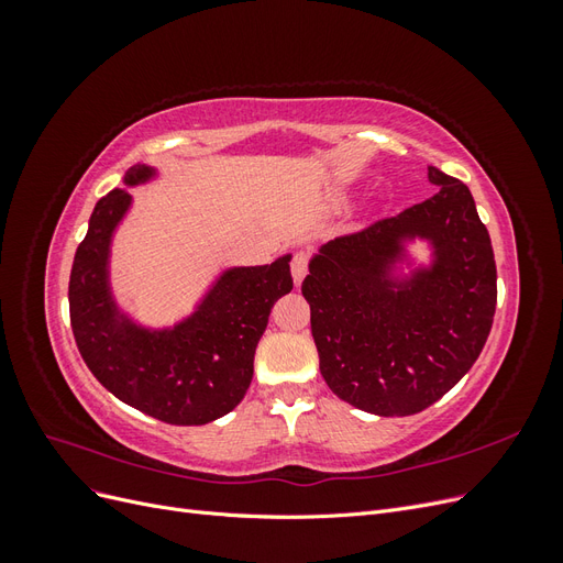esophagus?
<instances>
[{
  "mask_svg": "<svg viewBox=\"0 0 563 563\" xmlns=\"http://www.w3.org/2000/svg\"><path fill=\"white\" fill-rule=\"evenodd\" d=\"M308 267H310V255L305 251H296L294 261H291V275H294L296 284H300L305 279V275H308Z\"/></svg>",
  "mask_w": 563,
  "mask_h": 563,
  "instance_id": "esophagus-1",
  "label": "esophagus"
}]
</instances>
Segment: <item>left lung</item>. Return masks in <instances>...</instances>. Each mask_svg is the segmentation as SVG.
<instances>
[{"label":"left lung","mask_w":563,"mask_h":563,"mask_svg":"<svg viewBox=\"0 0 563 563\" xmlns=\"http://www.w3.org/2000/svg\"><path fill=\"white\" fill-rule=\"evenodd\" d=\"M439 192L321 246L302 282L327 385L376 416H413L465 376L496 314V258L465 183L428 166ZM430 239L435 261L397 283L404 239Z\"/></svg>","instance_id":"8db88e82"}]
</instances>
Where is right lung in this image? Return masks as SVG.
<instances>
[{"mask_svg":"<svg viewBox=\"0 0 563 563\" xmlns=\"http://www.w3.org/2000/svg\"><path fill=\"white\" fill-rule=\"evenodd\" d=\"M152 176L155 168L135 164L124 183ZM129 207L131 192L106 195L77 246L67 298L79 354L124 404L168 424H207L244 399L272 305L294 288L291 255L228 269L192 317L174 329L147 331L119 314L108 284L110 240Z\"/></svg>","mask_w":563,"mask_h":563,"instance_id":"right-lung-1","label":"right lung"}]
</instances>
